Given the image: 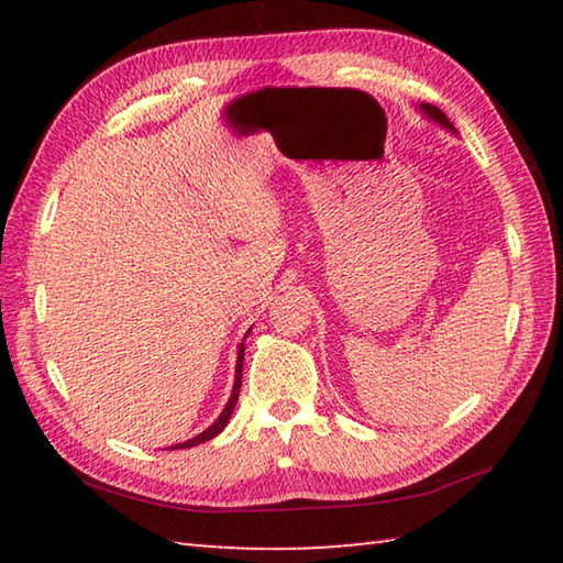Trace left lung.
Masks as SVG:
<instances>
[{"mask_svg":"<svg viewBox=\"0 0 563 563\" xmlns=\"http://www.w3.org/2000/svg\"><path fill=\"white\" fill-rule=\"evenodd\" d=\"M421 111H423V113L430 118V121H435L438 125L448 128L450 133H454V125L450 123V118H448L445 113H442V111L438 109V106H433V103H421Z\"/></svg>","mask_w":563,"mask_h":563,"instance_id":"obj_1","label":"left lung"}]
</instances>
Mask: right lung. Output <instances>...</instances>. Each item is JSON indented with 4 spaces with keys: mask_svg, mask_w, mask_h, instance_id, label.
<instances>
[{
    "mask_svg": "<svg viewBox=\"0 0 563 563\" xmlns=\"http://www.w3.org/2000/svg\"><path fill=\"white\" fill-rule=\"evenodd\" d=\"M246 336H249V333H246ZM246 336H244V339H246ZM242 367H244V343H239V351H236V373H234V387H232V397H230V401H227V406H224V411L220 413L218 421H214L210 428H206V430H202V433H198L196 438H190V440H186V442H176V445H172V450L194 448V445H200V442L212 440L214 435H220V433H222L224 426H227V421H230V416H232V411H234V406H236V399H239V389H242ZM166 450H169V448H166Z\"/></svg>",
    "mask_w": 563,
    "mask_h": 563,
    "instance_id": "obj_1",
    "label": "right lung"
}]
</instances>
